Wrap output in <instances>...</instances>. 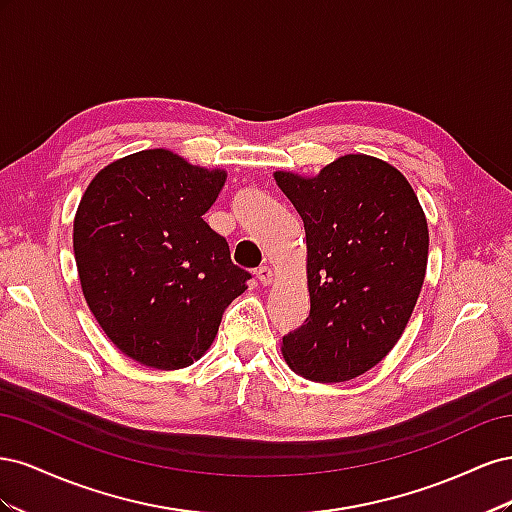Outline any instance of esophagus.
Segmentation results:
<instances>
[{"mask_svg":"<svg viewBox=\"0 0 512 512\" xmlns=\"http://www.w3.org/2000/svg\"><path fill=\"white\" fill-rule=\"evenodd\" d=\"M256 277H258V282H260L262 286H269V284L273 282V271H271L269 267H260V269L256 271Z\"/></svg>","mask_w":512,"mask_h":512,"instance_id":"obj_1","label":"esophagus"}]
</instances>
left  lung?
Listing matches in <instances>:
<instances>
[{
	"instance_id": "8db88e82",
	"label": "left lung",
	"mask_w": 512,
	"mask_h": 512,
	"mask_svg": "<svg viewBox=\"0 0 512 512\" xmlns=\"http://www.w3.org/2000/svg\"><path fill=\"white\" fill-rule=\"evenodd\" d=\"M273 179L301 215L307 245L309 318L282 337L284 359L314 382L363 376L395 348L421 294L425 211L395 166L365 153Z\"/></svg>"
}]
</instances>
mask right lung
<instances>
[{
    "label": "right lung",
    "mask_w": 512,
    "mask_h": 512,
    "mask_svg": "<svg viewBox=\"0 0 512 512\" xmlns=\"http://www.w3.org/2000/svg\"><path fill=\"white\" fill-rule=\"evenodd\" d=\"M228 173L145 149L106 164L74 215L83 297L106 337L153 369H183L218 335L250 273L203 215Z\"/></svg>",
    "instance_id": "1"
}]
</instances>
